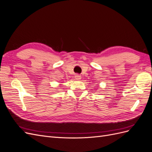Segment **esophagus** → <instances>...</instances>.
<instances>
[{"instance_id": "esophagus-1", "label": "esophagus", "mask_w": 152, "mask_h": 152, "mask_svg": "<svg viewBox=\"0 0 152 152\" xmlns=\"http://www.w3.org/2000/svg\"><path fill=\"white\" fill-rule=\"evenodd\" d=\"M75 79H76V80H80V79H81V77H80V75H75Z\"/></svg>"}]
</instances>
